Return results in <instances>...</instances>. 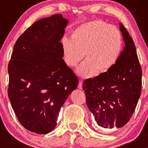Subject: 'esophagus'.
I'll list each match as a JSON object with an SVG mask.
<instances>
[{"label": "esophagus", "instance_id": "esophagus-1", "mask_svg": "<svg viewBox=\"0 0 148 148\" xmlns=\"http://www.w3.org/2000/svg\"><path fill=\"white\" fill-rule=\"evenodd\" d=\"M82 84H83V82L82 80H79V84H78V88L79 89H82Z\"/></svg>", "mask_w": 148, "mask_h": 148}]
</instances>
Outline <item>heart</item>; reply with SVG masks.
Instances as JSON below:
<instances>
[{"label": "heart", "instance_id": "1", "mask_svg": "<svg viewBox=\"0 0 148 148\" xmlns=\"http://www.w3.org/2000/svg\"><path fill=\"white\" fill-rule=\"evenodd\" d=\"M122 47L119 29L100 20L80 25L72 32L71 40L62 41L64 59L68 66H76L85 54L87 59L76 70L77 74L85 78L111 69L121 55Z\"/></svg>", "mask_w": 148, "mask_h": 148}]
</instances>
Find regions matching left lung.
Listing matches in <instances>:
<instances>
[{"mask_svg": "<svg viewBox=\"0 0 148 148\" xmlns=\"http://www.w3.org/2000/svg\"><path fill=\"white\" fill-rule=\"evenodd\" d=\"M123 51L108 71L83 84L87 105L99 126L121 128L129 121L140 97L142 70L134 42L120 23Z\"/></svg>", "mask_w": 148, "mask_h": 148, "instance_id": "1", "label": "left lung"}]
</instances>
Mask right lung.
I'll use <instances>...</instances> for the list:
<instances>
[{"instance_id":"add662e5","label":"right lung","mask_w":148,"mask_h":148,"mask_svg":"<svg viewBox=\"0 0 148 148\" xmlns=\"http://www.w3.org/2000/svg\"><path fill=\"white\" fill-rule=\"evenodd\" d=\"M68 23L61 14L36 21L17 39L9 62L12 108L20 123L36 134L56 127L61 108L77 87L62 59L61 40Z\"/></svg>"}]
</instances>
